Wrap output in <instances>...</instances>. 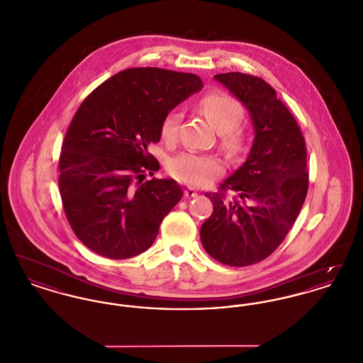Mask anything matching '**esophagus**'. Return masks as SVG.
Masks as SVG:
<instances>
[{"instance_id":"obj_1","label":"esophagus","mask_w":363,"mask_h":363,"mask_svg":"<svg viewBox=\"0 0 363 363\" xmlns=\"http://www.w3.org/2000/svg\"><path fill=\"white\" fill-rule=\"evenodd\" d=\"M184 193H185V197H188V199H191V197H196V196H197V191L193 189V188H186Z\"/></svg>"}]
</instances>
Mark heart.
<instances>
[{
  "label": "heart",
  "mask_w": 363,
  "mask_h": 363,
  "mask_svg": "<svg viewBox=\"0 0 363 363\" xmlns=\"http://www.w3.org/2000/svg\"><path fill=\"white\" fill-rule=\"evenodd\" d=\"M199 106L218 130L220 148L231 159H240L250 144L249 130L241 123L245 113L241 102L225 91L215 89L204 95ZM181 118V113L173 110L160 123V138L167 145H174L178 141ZM167 170L182 184L204 186L223 173L225 164L219 156L188 151L172 159Z\"/></svg>",
  "instance_id": "b5f03b06"
}]
</instances>
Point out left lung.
<instances>
[{
  "label": "left lung",
  "instance_id": "left-lung-1",
  "mask_svg": "<svg viewBox=\"0 0 363 363\" xmlns=\"http://www.w3.org/2000/svg\"><path fill=\"white\" fill-rule=\"evenodd\" d=\"M253 120L256 138L241 167L206 196L213 212L200 238L212 259L247 267L271 256L286 238L309 188L306 147L299 126L277 92L261 77L241 72L216 74ZM238 196L227 201L225 191Z\"/></svg>",
  "mask_w": 363,
  "mask_h": 363
}]
</instances>
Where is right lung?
Wrapping results in <instances>:
<instances>
[{
  "mask_svg": "<svg viewBox=\"0 0 363 363\" xmlns=\"http://www.w3.org/2000/svg\"><path fill=\"white\" fill-rule=\"evenodd\" d=\"M201 86L193 73L129 68L79 106L62 141L58 186L73 233L96 255L123 259L145 252L182 199L177 181L145 179L159 170L148 145L160 140L169 111Z\"/></svg>",
  "mask_w": 363,
  "mask_h": 363,
  "instance_id": "1",
  "label": "right lung"
}]
</instances>
